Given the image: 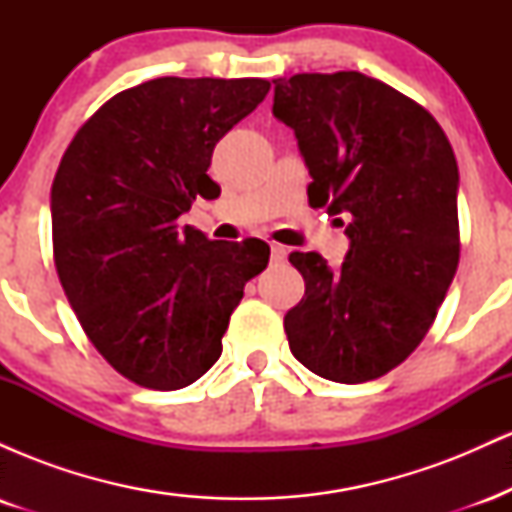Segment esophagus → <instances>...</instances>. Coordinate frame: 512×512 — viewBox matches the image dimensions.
Wrapping results in <instances>:
<instances>
[{"mask_svg": "<svg viewBox=\"0 0 512 512\" xmlns=\"http://www.w3.org/2000/svg\"><path fill=\"white\" fill-rule=\"evenodd\" d=\"M286 255H289V250H286L284 245L272 243V260H274V262H284Z\"/></svg>", "mask_w": 512, "mask_h": 512, "instance_id": "34e87169", "label": "esophagus"}]
</instances>
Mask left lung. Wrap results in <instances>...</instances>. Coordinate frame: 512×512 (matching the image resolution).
<instances>
[{
	"label": "left lung",
	"mask_w": 512,
	"mask_h": 512,
	"mask_svg": "<svg viewBox=\"0 0 512 512\" xmlns=\"http://www.w3.org/2000/svg\"><path fill=\"white\" fill-rule=\"evenodd\" d=\"M274 117L296 134L310 207L344 216L349 238L342 267L289 255L305 281L284 317L291 354L320 378L368 383L421 344L457 272L455 154L428 110L361 72L274 79Z\"/></svg>",
	"instance_id": "left-lung-1"
}]
</instances>
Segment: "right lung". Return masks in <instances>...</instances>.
Here are the masks:
<instances>
[{
	"mask_svg": "<svg viewBox=\"0 0 512 512\" xmlns=\"http://www.w3.org/2000/svg\"><path fill=\"white\" fill-rule=\"evenodd\" d=\"M264 79L161 76L117 93L64 151L50 192L62 289L105 361L149 390H180L219 361L221 337L269 245L178 226L219 139L264 101Z\"/></svg>",
	"mask_w": 512,
	"mask_h": 512,
	"instance_id": "obj_1",
	"label": "right lung"
}]
</instances>
